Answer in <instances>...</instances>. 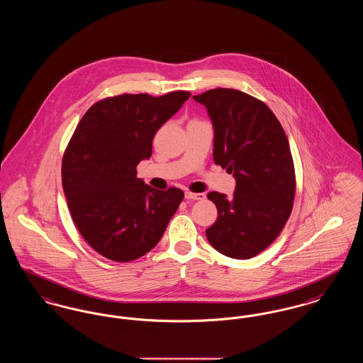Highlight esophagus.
Returning a JSON list of instances; mask_svg holds the SVG:
<instances>
[{
	"label": "esophagus",
	"instance_id": "1",
	"mask_svg": "<svg viewBox=\"0 0 363 363\" xmlns=\"http://www.w3.org/2000/svg\"><path fill=\"white\" fill-rule=\"evenodd\" d=\"M185 199H186V200H204V199H206V194H204V193L185 191Z\"/></svg>",
	"mask_w": 363,
	"mask_h": 363
}]
</instances>
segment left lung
I'll list each match as a JSON object with an SVG mask.
<instances>
[{
	"mask_svg": "<svg viewBox=\"0 0 363 363\" xmlns=\"http://www.w3.org/2000/svg\"><path fill=\"white\" fill-rule=\"evenodd\" d=\"M193 99L212 122L213 162L235 178L231 197L208 193L218 208L208 242L227 257L252 259L277 240L293 209L289 140L271 108L245 92L215 88Z\"/></svg>",
	"mask_w": 363,
	"mask_h": 363,
	"instance_id": "left-lung-1",
	"label": "left lung"
}]
</instances>
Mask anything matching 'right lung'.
I'll return each mask as SVG.
<instances>
[{"instance_id": "right-lung-1", "label": "right lung", "mask_w": 363, "mask_h": 363, "mask_svg": "<svg viewBox=\"0 0 363 363\" xmlns=\"http://www.w3.org/2000/svg\"><path fill=\"white\" fill-rule=\"evenodd\" d=\"M123 94L88 108L62 159V188L70 215L91 247L106 259L133 261L160 241L184 200L177 188L154 189L138 178L152 155L157 129L189 99Z\"/></svg>"}]
</instances>
